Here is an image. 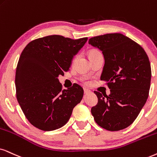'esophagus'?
<instances>
[{
    "label": "esophagus",
    "mask_w": 157,
    "mask_h": 157,
    "mask_svg": "<svg viewBox=\"0 0 157 157\" xmlns=\"http://www.w3.org/2000/svg\"><path fill=\"white\" fill-rule=\"evenodd\" d=\"M90 90H89V89L84 88V93H85V94H87V93H90Z\"/></svg>",
    "instance_id": "obj_1"
}]
</instances>
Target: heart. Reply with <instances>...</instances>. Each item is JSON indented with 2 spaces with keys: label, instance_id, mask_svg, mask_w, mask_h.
<instances>
[{
  "label": "heart",
  "instance_id": "obj_1",
  "mask_svg": "<svg viewBox=\"0 0 157 157\" xmlns=\"http://www.w3.org/2000/svg\"><path fill=\"white\" fill-rule=\"evenodd\" d=\"M99 53H101V52L98 50H97V49H96V48H93V49H91V50L90 51V52H89V57L93 56L98 55V54H99ZM83 80H84L86 83L88 82V81H86V79H83Z\"/></svg>",
  "mask_w": 157,
  "mask_h": 157
}]
</instances>
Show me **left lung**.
<instances>
[{
  "instance_id": "left-lung-1",
  "label": "left lung",
  "mask_w": 157,
  "mask_h": 157,
  "mask_svg": "<svg viewBox=\"0 0 157 157\" xmlns=\"http://www.w3.org/2000/svg\"><path fill=\"white\" fill-rule=\"evenodd\" d=\"M88 43L102 51L105 64L101 80L110 94L94 91L98 104L91 109L96 122L109 131L130 126L146 104L151 69L149 59L139 44L121 33L91 37Z\"/></svg>"
}]
</instances>
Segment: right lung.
Listing matches in <instances>:
<instances>
[{"label":"right lung","instance_id":"right-lung-1","mask_svg":"<svg viewBox=\"0 0 157 157\" xmlns=\"http://www.w3.org/2000/svg\"><path fill=\"white\" fill-rule=\"evenodd\" d=\"M87 40L88 37L49 35L31 41L24 48L16 70L17 98L35 128L44 131L61 128L82 100V87L76 84L62 90L58 77L69 70L74 56Z\"/></svg>","mask_w":157,"mask_h":157}]
</instances>
